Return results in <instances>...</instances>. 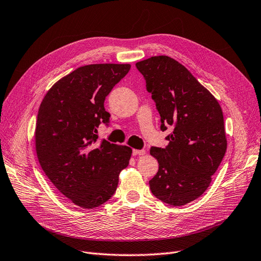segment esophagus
<instances>
[{
  "mask_svg": "<svg viewBox=\"0 0 261 261\" xmlns=\"http://www.w3.org/2000/svg\"><path fill=\"white\" fill-rule=\"evenodd\" d=\"M146 153V151L144 149H140V150H138V149H134L133 150V155H143V154H145Z\"/></svg>",
  "mask_w": 261,
  "mask_h": 261,
  "instance_id": "obj_1",
  "label": "esophagus"
}]
</instances>
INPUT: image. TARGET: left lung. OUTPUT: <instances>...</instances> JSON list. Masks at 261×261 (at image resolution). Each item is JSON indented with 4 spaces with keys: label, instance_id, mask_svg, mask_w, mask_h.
Listing matches in <instances>:
<instances>
[{
    "label": "left lung",
    "instance_id": "left-lung-1",
    "mask_svg": "<svg viewBox=\"0 0 261 261\" xmlns=\"http://www.w3.org/2000/svg\"><path fill=\"white\" fill-rule=\"evenodd\" d=\"M160 114L165 148L151 147L159 162L149 180L151 193L171 206L200 197L211 183L226 151L223 113L219 102L174 59L159 55L136 63Z\"/></svg>",
    "mask_w": 261,
    "mask_h": 261
}]
</instances>
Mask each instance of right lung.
<instances>
[{"label": "right lung", "mask_w": 261, "mask_h": 261, "mask_svg": "<svg viewBox=\"0 0 261 261\" xmlns=\"http://www.w3.org/2000/svg\"><path fill=\"white\" fill-rule=\"evenodd\" d=\"M129 69V64L78 67L52 86L39 108V163L59 192L84 209L111 198L118 174L129 163V147L97 143L99 125H109L111 116L105 109L106 97Z\"/></svg>", "instance_id": "add662e5"}]
</instances>
